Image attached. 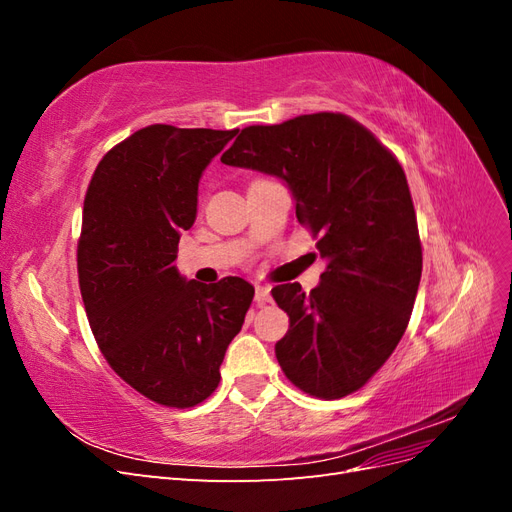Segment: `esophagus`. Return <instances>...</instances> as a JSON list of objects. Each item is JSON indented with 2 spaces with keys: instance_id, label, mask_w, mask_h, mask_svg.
Segmentation results:
<instances>
[{
  "instance_id": "34e87169",
  "label": "esophagus",
  "mask_w": 512,
  "mask_h": 512,
  "mask_svg": "<svg viewBox=\"0 0 512 512\" xmlns=\"http://www.w3.org/2000/svg\"><path fill=\"white\" fill-rule=\"evenodd\" d=\"M254 301L258 305H265L271 301V294H269V288L267 286H256V292H254Z\"/></svg>"
}]
</instances>
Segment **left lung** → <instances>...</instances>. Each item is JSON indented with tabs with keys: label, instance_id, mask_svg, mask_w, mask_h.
<instances>
[{
	"label": "left lung",
	"instance_id": "left-lung-1",
	"mask_svg": "<svg viewBox=\"0 0 512 512\" xmlns=\"http://www.w3.org/2000/svg\"><path fill=\"white\" fill-rule=\"evenodd\" d=\"M228 166L280 177L297 220L329 260L320 286L271 290L290 318L275 344L286 378L318 399L363 389L410 322L423 247L408 179L395 153L344 113L247 126L224 151Z\"/></svg>",
	"mask_w": 512,
	"mask_h": 512
}]
</instances>
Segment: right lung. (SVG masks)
Instances as JSON below:
<instances>
[{
  "mask_svg": "<svg viewBox=\"0 0 512 512\" xmlns=\"http://www.w3.org/2000/svg\"><path fill=\"white\" fill-rule=\"evenodd\" d=\"M239 130L153 123L104 153L89 181L76 269L91 333L115 374L166 408H192L254 299L241 277L185 282L173 267L198 181Z\"/></svg>",
  "mask_w": 512,
  "mask_h": 512,
  "instance_id": "obj_1",
  "label": "right lung"
}]
</instances>
